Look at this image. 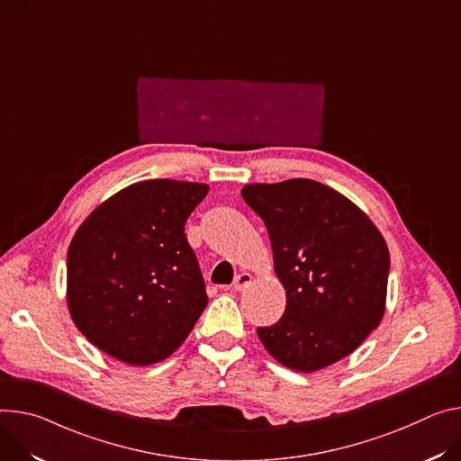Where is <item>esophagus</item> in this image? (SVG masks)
Masks as SVG:
<instances>
[{"label": "esophagus", "instance_id": "1", "mask_svg": "<svg viewBox=\"0 0 461 461\" xmlns=\"http://www.w3.org/2000/svg\"><path fill=\"white\" fill-rule=\"evenodd\" d=\"M250 275L249 273H240L236 278H234V282H232V289H236V291H241L245 285H249V282H250Z\"/></svg>", "mask_w": 461, "mask_h": 461}]
</instances>
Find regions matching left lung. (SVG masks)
<instances>
[{"mask_svg":"<svg viewBox=\"0 0 461 461\" xmlns=\"http://www.w3.org/2000/svg\"><path fill=\"white\" fill-rule=\"evenodd\" d=\"M241 195L267 227L285 312L258 337L278 363L298 372L326 368L375 330L384 313L388 247L337 190L312 181L247 185Z\"/></svg>","mask_w":461,"mask_h":461,"instance_id":"1","label":"left lung"}]
</instances>
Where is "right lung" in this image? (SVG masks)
Returning <instances> with one entry per match:
<instances>
[{"mask_svg": "<svg viewBox=\"0 0 461 461\" xmlns=\"http://www.w3.org/2000/svg\"><path fill=\"white\" fill-rule=\"evenodd\" d=\"M207 192L203 183H135L80 225L68 250V305L98 349L146 366L188 337L209 296L185 223Z\"/></svg>", "mask_w": 461, "mask_h": 461, "instance_id": "add662e5", "label": "right lung"}]
</instances>
